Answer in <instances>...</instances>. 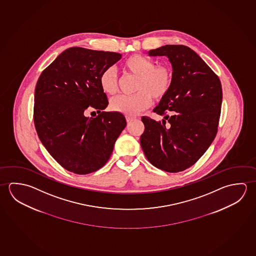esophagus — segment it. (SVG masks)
<instances>
[{"label":"esophagus","mask_w":256,"mask_h":256,"mask_svg":"<svg viewBox=\"0 0 256 256\" xmlns=\"http://www.w3.org/2000/svg\"><path fill=\"white\" fill-rule=\"evenodd\" d=\"M134 117L126 116V121H127V122H130L134 121Z\"/></svg>","instance_id":"34e87169"}]
</instances>
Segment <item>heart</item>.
I'll list each match as a JSON object with an SVG mask.
<instances>
[{
  "label": "heart",
  "instance_id": "obj_1",
  "mask_svg": "<svg viewBox=\"0 0 256 256\" xmlns=\"http://www.w3.org/2000/svg\"><path fill=\"white\" fill-rule=\"evenodd\" d=\"M127 74L136 77L132 96H119L111 100L110 108L126 116H136L148 108L155 101L164 100L173 85V70L168 64H154L150 57L134 54L127 57L122 64ZM98 82L102 91L113 96L118 91L116 74L111 68L104 69L100 75Z\"/></svg>",
  "mask_w": 256,
  "mask_h": 256
}]
</instances>
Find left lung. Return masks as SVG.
I'll list each match as a JSON object with an SVG mask.
<instances>
[{"label":"left lung","mask_w":256,"mask_h":256,"mask_svg":"<svg viewBox=\"0 0 256 256\" xmlns=\"http://www.w3.org/2000/svg\"><path fill=\"white\" fill-rule=\"evenodd\" d=\"M148 52L150 56L168 58L174 80L168 94L153 110L164 116L162 122L142 118L145 130L140 146L154 166L178 173L196 163L216 137L222 103L220 80L186 46L166 44Z\"/></svg>","instance_id":"left-lung-1"}]
</instances>
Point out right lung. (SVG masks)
I'll return each mask as SVG.
<instances>
[{"instance_id":"1","label":"right lung","mask_w":256,"mask_h":256,"mask_svg":"<svg viewBox=\"0 0 256 256\" xmlns=\"http://www.w3.org/2000/svg\"><path fill=\"white\" fill-rule=\"evenodd\" d=\"M121 54L70 48L40 75L35 90L34 122L49 154L70 172L87 174L108 161L126 128L124 114L104 112L108 98L98 78L121 59ZM88 106L99 116L88 118Z\"/></svg>"}]
</instances>
